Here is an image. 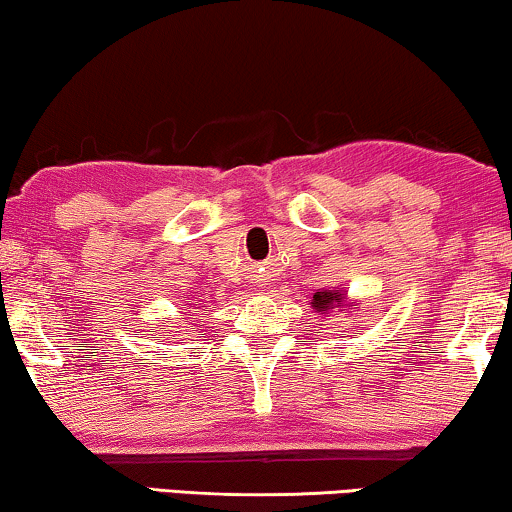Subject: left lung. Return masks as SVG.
<instances>
[{
    "mask_svg": "<svg viewBox=\"0 0 512 512\" xmlns=\"http://www.w3.org/2000/svg\"><path fill=\"white\" fill-rule=\"evenodd\" d=\"M312 310L319 312V314H326L333 312V310H345L352 312L354 310V303L347 298V291L345 289H319L317 293L312 296ZM359 305V303H356Z\"/></svg>",
    "mask_w": 512,
    "mask_h": 512,
    "instance_id": "8db88e82",
    "label": "left lung"
}]
</instances>
